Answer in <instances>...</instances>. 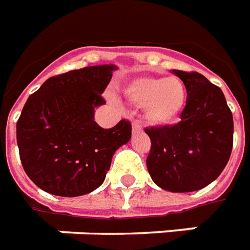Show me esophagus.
Here are the masks:
<instances>
[{
	"instance_id": "1",
	"label": "esophagus",
	"mask_w": 250,
	"mask_h": 250,
	"mask_svg": "<svg viewBox=\"0 0 250 250\" xmlns=\"http://www.w3.org/2000/svg\"><path fill=\"white\" fill-rule=\"evenodd\" d=\"M132 131H142V125L138 120L132 122Z\"/></svg>"
}]
</instances>
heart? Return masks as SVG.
Masks as SVG:
<instances>
[{
	"label": "heart",
	"mask_w": 250,
	"mask_h": 250,
	"mask_svg": "<svg viewBox=\"0 0 250 250\" xmlns=\"http://www.w3.org/2000/svg\"><path fill=\"white\" fill-rule=\"evenodd\" d=\"M127 99L143 105L148 122L168 125L184 111L188 91L185 83L177 76H139L125 88Z\"/></svg>",
	"instance_id": "heart-1"
}]
</instances>
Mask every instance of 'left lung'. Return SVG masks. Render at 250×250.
<instances>
[{
    "label": "left lung",
    "mask_w": 250,
    "mask_h": 250,
    "mask_svg": "<svg viewBox=\"0 0 250 250\" xmlns=\"http://www.w3.org/2000/svg\"><path fill=\"white\" fill-rule=\"evenodd\" d=\"M188 99L177 125L145 128L151 148L147 170L167 191L188 193L211 184L225 168L233 147V115L220 87L198 72L174 69Z\"/></svg>",
    "instance_id": "8db88e82"
}]
</instances>
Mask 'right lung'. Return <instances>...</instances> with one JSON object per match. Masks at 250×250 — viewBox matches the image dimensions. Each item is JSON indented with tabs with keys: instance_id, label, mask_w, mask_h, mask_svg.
<instances>
[{
	"instance_id": "1",
	"label": "right lung",
	"mask_w": 250,
	"mask_h": 250,
	"mask_svg": "<svg viewBox=\"0 0 250 250\" xmlns=\"http://www.w3.org/2000/svg\"><path fill=\"white\" fill-rule=\"evenodd\" d=\"M115 65L85 66L49 77L32 93L17 120L20 159L46 193L77 197L104 182L114 152L131 139V123L112 128L93 120Z\"/></svg>"
}]
</instances>
